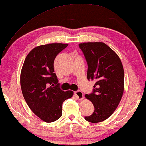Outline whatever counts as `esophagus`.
Masks as SVG:
<instances>
[{
	"mask_svg": "<svg viewBox=\"0 0 146 146\" xmlns=\"http://www.w3.org/2000/svg\"><path fill=\"white\" fill-rule=\"evenodd\" d=\"M75 95L79 100H82L84 99V94L81 91H76L75 92Z\"/></svg>",
	"mask_w": 146,
	"mask_h": 146,
	"instance_id": "obj_1",
	"label": "esophagus"
}]
</instances>
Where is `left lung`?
Instances as JSON below:
<instances>
[{
  "label": "left lung",
  "instance_id": "left-lung-1",
  "mask_svg": "<svg viewBox=\"0 0 146 146\" xmlns=\"http://www.w3.org/2000/svg\"><path fill=\"white\" fill-rule=\"evenodd\" d=\"M78 46L88 64L87 78L96 81L93 93L85 95L95 108L85 119L99 123L108 118L121 101L124 91L123 67L118 55L105 43H82Z\"/></svg>",
  "mask_w": 146,
  "mask_h": 146
}]
</instances>
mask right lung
I'll return each instance as SVG.
<instances>
[{
	"mask_svg": "<svg viewBox=\"0 0 146 146\" xmlns=\"http://www.w3.org/2000/svg\"><path fill=\"white\" fill-rule=\"evenodd\" d=\"M68 44L49 43L38 46L25 60L20 76L24 99L31 110L43 121L50 123L62 116V104L73 92L59 88L54 60Z\"/></svg>",
	"mask_w": 146,
	"mask_h": 146,
	"instance_id": "right-lung-1",
	"label": "right lung"
}]
</instances>
